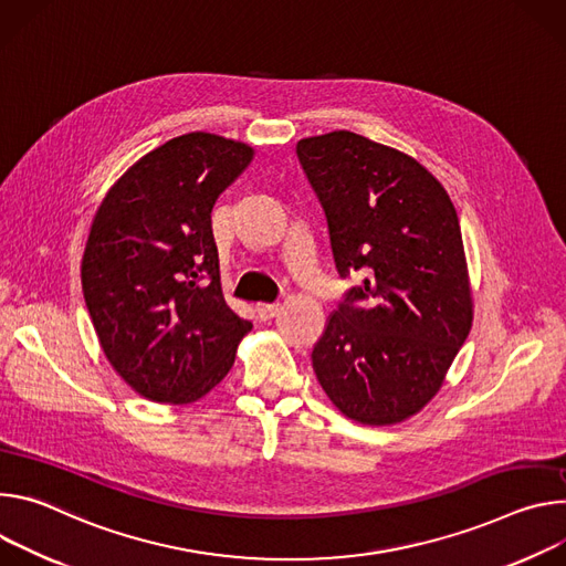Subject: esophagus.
I'll list each match as a JSON object with an SVG mask.
<instances>
[{
	"label": "esophagus",
	"mask_w": 566,
	"mask_h": 566,
	"mask_svg": "<svg viewBox=\"0 0 566 566\" xmlns=\"http://www.w3.org/2000/svg\"><path fill=\"white\" fill-rule=\"evenodd\" d=\"M256 312H259V319L261 322H270V319H274L279 315L281 305L279 303H256Z\"/></svg>",
	"instance_id": "obj_1"
}]
</instances>
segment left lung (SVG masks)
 <instances>
[{
  "label": "left lung",
  "instance_id": "obj_1",
  "mask_svg": "<svg viewBox=\"0 0 566 566\" xmlns=\"http://www.w3.org/2000/svg\"><path fill=\"white\" fill-rule=\"evenodd\" d=\"M342 276L368 272L326 322L312 368L361 424L422 411L470 335L474 301L457 209L418 159L348 130L296 144Z\"/></svg>",
  "mask_w": 566,
  "mask_h": 566
}]
</instances>
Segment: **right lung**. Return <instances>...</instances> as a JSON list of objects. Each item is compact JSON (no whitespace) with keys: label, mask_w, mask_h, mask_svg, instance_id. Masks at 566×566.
Here are the masks:
<instances>
[{"label":"right lung","mask_w":566,"mask_h":566,"mask_svg":"<svg viewBox=\"0 0 566 566\" xmlns=\"http://www.w3.org/2000/svg\"><path fill=\"white\" fill-rule=\"evenodd\" d=\"M254 155L211 133L175 137L125 170L94 213L85 305L109 366L150 402L205 398L251 331L224 301L211 211Z\"/></svg>","instance_id":"1"}]
</instances>
